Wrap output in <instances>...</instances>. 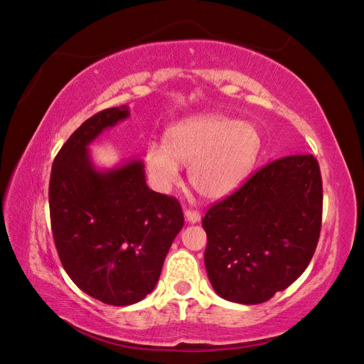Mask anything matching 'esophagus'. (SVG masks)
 Segmentation results:
<instances>
[{
    "mask_svg": "<svg viewBox=\"0 0 364 364\" xmlns=\"http://www.w3.org/2000/svg\"><path fill=\"white\" fill-rule=\"evenodd\" d=\"M185 218L186 222L194 225V223H199L200 222V214L197 211H191V209H186L185 211Z\"/></svg>",
    "mask_w": 364,
    "mask_h": 364,
    "instance_id": "34e87169",
    "label": "esophagus"
}]
</instances>
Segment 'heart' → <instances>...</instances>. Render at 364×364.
I'll return each instance as SVG.
<instances>
[{
    "label": "heart",
    "mask_w": 364,
    "mask_h": 364,
    "mask_svg": "<svg viewBox=\"0 0 364 364\" xmlns=\"http://www.w3.org/2000/svg\"><path fill=\"white\" fill-rule=\"evenodd\" d=\"M259 150L261 135L252 123L205 114L170 127L165 146L151 142L146 150V165L162 191L179 181V165H190L193 190L208 200H220L246 182Z\"/></svg>",
    "instance_id": "obj_1"
}]
</instances>
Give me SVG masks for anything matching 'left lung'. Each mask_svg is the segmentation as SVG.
Masks as SVG:
<instances>
[{"label": "left lung", "instance_id": "1", "mask_svg": "<svg viewBox=\"0 0 364 364\" xmlns=\"http://www.w3.org/2000/svg\"><path fill=\"white\" fill-rule=\"evenodd\" d=\"M322 178L305 153L270 161L209 208L205 267L215 293L255 305L293 284L310 264L321 235Z\"/></svg>", "mask_w": 364, "mask_h": 364}]
</instances>
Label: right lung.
I'll return each mask as SVG.
<instances>
[{"label":"right lung","mask_w":364,"mask_h":364,"mask_svg":"<svg viewBox=\"0 0 364 364\" xmlns=\"http://www.w3.org/2000/svg\"><path fill=\"white\" fill-rule=\"evenodd\" d=\"M129 117V107L121 106L86 119L54 159L48 190L65 272L82 291L115 306L153 291L183 226L179 202L149 188L141 159L98 168L91 158L92 142Z\"/></svg>","instance_id":"1"}]
</instances>
